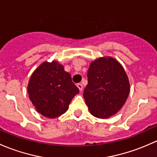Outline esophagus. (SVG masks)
Returning <instances> with one entry per match:
<instances>
[{"mask_svg":"<svg viewBox=\"0 0 157 157\" xmlns=\"http://www.w3.org/2000/svg\"><path fill=\"white\" fill-rule=\"evenodd\" d=\"M77 86L78 87L79 90H80V92H81L82 90H83V85H82L81 83H77Z\"/></svg>","mask_w":157,"mask_h":157,"instance_id":"obj_1","label":"esophagus"}]
</instances>
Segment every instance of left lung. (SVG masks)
<instances>
[{"instance_id":"obj_1","label":"left lung","mask_w":157,"mask_h":157,"mask_svg":"<svg viewBox=\"0 0 157 157\" xmlns=\"http://www.w3.org/2000/svg\"><path fill=\"white\" fill-rule=\"evenodd\" d=\"M87 77L83 98L90 113L100 119L116 114L130 92L129 80L123 65L113 57L98 58L90 64Z\"/></svg>"}]
</instances>
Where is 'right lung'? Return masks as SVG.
<instances>
[{"label":"right lung","mask_w":157,"mask_h":157,"mask_svg":"<svg viewBox=\"0 0 157 157\" xmlns=\"http://www.w3.org/2000/svg\"><path fill=\"white\" fill-rule=\"evenodd\" d=\"M27 90L36 110L51 119L65 113L79 93L71 74L57 61L41 63L31 74Z\"/></svg>","instance_id":"obj_1"}]
</instances>
